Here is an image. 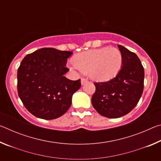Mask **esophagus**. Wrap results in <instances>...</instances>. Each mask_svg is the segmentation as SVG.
<instances>
[{"label": "esophagus", "instance_id": "esophagus-1", "mask_svg": "<svg viewBox=\"0 0 161 161\" xmlns=\"http://www.w3.org/2000/svg\"><path fill=\"white\" fill-rule=\"evenodd\" d=\"M86 82H88V81H87V80H86V79H84V78H81V85H84V84H86Z\"/></svg>", "mask_w": 161, "mask_h": 161}]
</instances>
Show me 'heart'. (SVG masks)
<instances>
[{"mask_svg":"<svg viewBox=\"0 0 161 161\" xmlns=\"http://www.w3.org/2000/svg\"><path fill=\"white\" fill-rule=\"evenodd\" d=\"M121 53L114 47L93 49L78 54L69 65L72 70L79 69L89 74L95 81H106L115 77L122 66Z\"/></svg>","mask_w":161,"mask_h":161,"instance_id":"heart-1","label":"heart"}]
</instances>
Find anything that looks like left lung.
<instances>
[{
  "instance_id": "8db88e82",
  "label": "left lung",
  "mask_w": 161,
  "mask_h": 161,
  "mask_svg": "<svg viewBox=\"0 0 161 161\" xmlns=\"http://www.w3.org/2000/svg\"><path fill=\"white\" fill-rule=\"evenodd\" d=\"M122 54V66L115 77L105 82L94 83L92 97L93 107L100 115L119 118L129 114L139 101L143 91L144 69L139 58L124 46L118 45Z\"/></svg>"
}]
</instances>
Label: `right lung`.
Here are the masks:
<instances>
[{
    "mask_svg": "<svg viewBox=\"0 0 161 161\" xmlns=\"http://www.w3.org/2000/svg\"><path fill=\"white\" fill-rule=\"evenodd\" d=\"M73 53L52 47L39 49L27 55L18 69V93L32 115L52 120L67 112L81 80L64 77L69 69L67 59Z\"/></svg>",
    "mask_w": 161,
    "mask_h": 161,
    "instance_id": "1",
    "label": "right lung"
}]
</instances>
